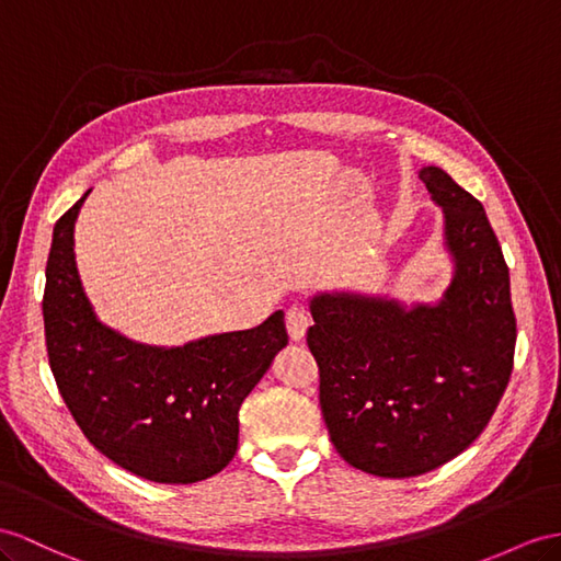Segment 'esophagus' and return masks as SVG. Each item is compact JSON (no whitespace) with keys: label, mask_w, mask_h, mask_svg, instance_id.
I'll return each instance as SVG.
<instances>
[{"label":"esophagus","mask_w":561,"mask_h":561,"mask_svg":"<svg viewBox=\"0 0 561 561\" xmlns=\"http://www.w3.org/2000/svg\"><path fill=\"white\" fill-rule=\"evenodd\" d=\"M308 327H310V314L304 306H291L289 310H286V329H289V336L294 341L304 339Z\"/></svg>","instance_id":"1"}]
</instances>
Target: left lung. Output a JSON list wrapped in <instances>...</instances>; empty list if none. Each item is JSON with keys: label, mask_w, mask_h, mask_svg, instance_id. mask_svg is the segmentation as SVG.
Masks as SVG:
<instances>
[{"label": "left lung", "mask_w": 561, "mask_h": 561, "mask_svg": "<svg viewBox=\"0 0 561 561\" xmlns=\"http://www.w3.org/2000/svg\"><path fill=\"white\" fill-rule=\"evenodd\" d=\"M445 213L455 279L438 306L312 298L308 348L336 453L355 469L410 479L481 436L505 393L516 343L510 267L485 210L448 172H420Z\"/></svg>", "instance_id": "obj_1"}]
</instances>
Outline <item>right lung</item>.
I'll return each mask as SVG.
<instances>
[{"label":"right lung","mask_w":561,"mask_h":561,"mask_svg":"<svg viewBox=\"0 0 561 561\" xmlns=\"http://www.w3.org/2000/svg\"><path fill=\"white\" fill-rule=\"evenodd\" d=\"M84 196L56 220L47 257L42 314L56 386L84 438L111 462L156 483L204 481L232 462L243 398L289 341L284 312L170 351L113 334L96 322L76 267Z\"/></svg>","instance_id":"obj_1"}]
</instances>
